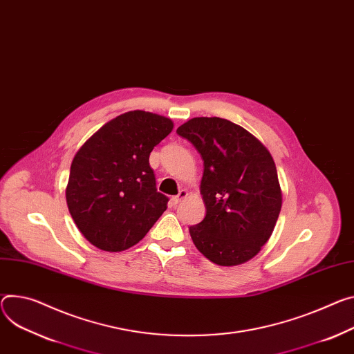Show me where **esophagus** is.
<instances>
[{"label":"esophagus","mask_w":354,"mask_h":354,"mask_svg":"<svg viewBox=\"0 0 354 354\" xmlns=\"http://www.w3.org/2000/svg\"><path fill=\"white\" fill-rule=\"evenodd\" d=\"M186 196H187V192H186L185 189H182V190H179V194H178L176 196L172 198V203H174V205H178V203H179L182 199H185Z\"/></svg>","instance_id":"esophagus-1"}]
</instances>
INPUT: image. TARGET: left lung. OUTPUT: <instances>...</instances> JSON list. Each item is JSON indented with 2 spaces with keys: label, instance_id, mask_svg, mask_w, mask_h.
Returning a JSON list of instances; mask_svg holds the SVG:
<instances>
[{
  "label": "left lung",
  "instance_id": "left-lung-1",
  "mask_svg": "<svg viewBox=\"0 0 354 354\" xmlns=\"http://www.w3.org/2000/svg\"><path fill=\"white\" fill-rule=\"evenodd\" d=\"M176 133L203 159L206 216L189 227L196 248L223 267L251 260L271 237L282 206L270 151L243 127L218 117L192 118Z\"/></svg>",
  "mask_w": 354,
  "mask_h": 354
}]
</instances>
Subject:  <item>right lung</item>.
I'll list each match as a JSON object with an SVG mask.
<instances>
[{
  "instance_id": "1",
  "label": "right lung",
  "mask_w": 354,
  "mask_h": 354,
  "mask_svg": "<svg viewBox=\"0 0 354 354\" xmlns=\"http://www.w3.org/2000/svg\"><path fill=\"white\" fill-rule=\"evenodd\" d=\"M174 128L171 118L134 110L106 122L76 152L66 202L77 229L103 251L145 237L168 205L156 190L149 153Z\"/></svg>"
}]
</instances>
